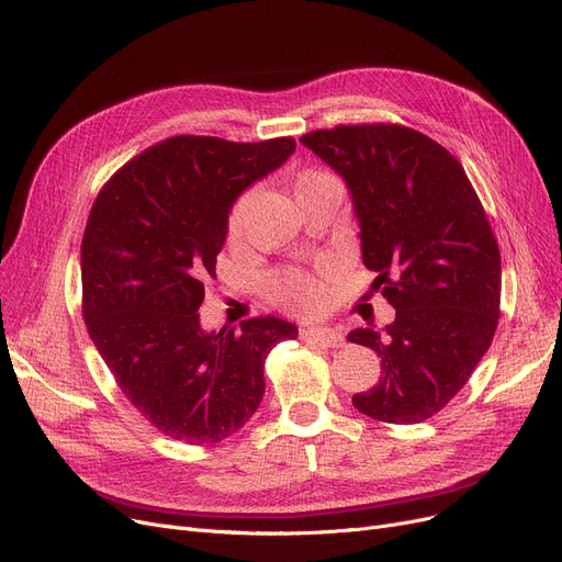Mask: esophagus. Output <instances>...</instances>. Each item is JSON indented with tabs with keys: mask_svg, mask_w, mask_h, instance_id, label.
Returning <instances> with one entry per match:
<instances>
[{
	"mask_svg": "<svg viewBox=\"0 0 562 562\" xmlns=\"http://www.w3.org/2000/svg\"><path fill=\"white\" fill-rule=\"evenodd\" d=\"M301 337L305 341H312V345H322V347H328V349L345 347V337H341V333H337L328 326H310L301 333Z\"/></svg>",
	"mask_w": 562,
	"mask_h": 562,
	"instance_id": "esophagus-1",
	"label": "esophagus"
}]
</instances>
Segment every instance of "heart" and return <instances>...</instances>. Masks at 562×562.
<instances>
[{"label": "heart", "instance_id": "obj_1", "mask_svg": "<svg viewBox=\"0 0 562 562\" xmlns=\"http://www.w3.org/2000/svg\"><path fill=\"white\" fill-rule=\"evenodd\" d=\"M322 177H328V175L319 172V169H307V172L299 177L296 188ZM252 202H255V192L246 190L240 192L236 202L232 204L227 215V234L232 238H236L243 232V225H246V217L252 209ZM266 296L289 312L316 314L328 305V284L322 278L301 271V268H282V271L268 276Z\"/></svg>", "mask_w": 562, "mask_h": 562}]
</instances>
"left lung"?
<instances>
[{"instance_id": "1", "label": "left lung", "mask_w": 562, "mask_h": 562, "mask_svg": "<svg viewBox=\"0 0 562 562\" xmlns=\"http://www.w3.org/2000/svg\"><path fill=\"white\" fill-rule=\"evenodd\" d=\"M301 142L347 181L362 263L397 310L381 337L349 341L381 358V379L353 406L381 423L416 425L467 385L501 316V252L461 162L402 124L312 131Z\"/></svg>"}]
</instances>
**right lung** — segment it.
I'll return each mask as SVG.
<instances>
[{
    "mask_svg": "<svg viewBox=\"0 0 562 562\" xmlns=\"http://www.w3.org/2000/svg\"><path fill=\"white\" fill-rule=\"evenodd\" d=\"M296 149L294 137H167L116 169L82 236V316L121 393L160 434L209 446L246 425L263 362L299 330L255 316L204 333L198 310L229 206Z\"/></svg>",
    "mask_w": 562,
    "mask_h": 562,
    "instance_id": "obj_1",
    "label": "right lung"
}]
</instances>
